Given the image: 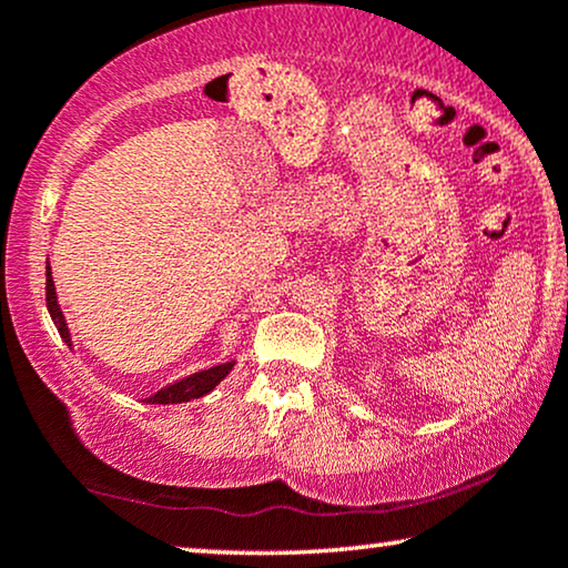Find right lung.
I'll return each mask as SVG.
<instances>
[{"label": "right lung", "instance_id": "1", "mask_svg": "<svg viewBox=\"0 0 568 568\" xmlns=\"http://www.w3.org/2000/svg\"><path fill=\"white\" fill-rule=\"evenodd\" d=\"M45 307H49V315L53 325H57L59 336L64 344L72 348V333H69V325H67V317L61 313L59 307V297H57V286H53V276H51V263L45 261ZM232 367H235V362H227V364H216V367H209V369H201V372H193L189 377H181L175 379V383H170L158 390L154 395L146 398V403H185V400H193V398H204L206 393H212L216 385L222 383L224 377L230 375Z\"/></svg>", "mask_w": 568, "mask_h": 568}]
</instances>
